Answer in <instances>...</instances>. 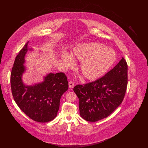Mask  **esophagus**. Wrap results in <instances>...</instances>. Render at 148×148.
<instances>
[{
    "label": "esophagus",
    "instance_id": "34e87169",
    "mask_svg": "<svg viewBox=\"0 0 148 148\" xmlns=\"http://www.w3.org/2000/svg\"><path fill=\"white\" fill-rule=\"evenodd\" d=\"M74 82H72V81H70L69 82V87L71 88V89H72L73 88H74Z\"/></svg>",
    "mask_w": 148,
    "mask_h": 148
}]
</instances>
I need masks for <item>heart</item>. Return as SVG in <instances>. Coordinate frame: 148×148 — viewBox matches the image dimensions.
Segmentation results:
<instances>
[{"mask_svg": "<svg viewBox=\"0 0 148 148\" xmlns=\"http://www.w3.org/2000/svg\"><path fill=\"white\" fill-rule=\"evenodd\" d=\"M72 58L81 62L79 71L83 77L88 80L94 81L104 75L113 66L116 60V53L113 48L103 44L86 42L75 47L71 56L66 53L61 55L66 67L73 65Z\"/></svg>", "mask_w": 148, "mask_h": 148, "instance_id": "heart-1", "label": "heart"}]
</instances>
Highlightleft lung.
Returning <instances> with one entry per match:
<instances>
[{
    "instance_id": "left-lung-1",
    "label": "left lung",
    "mask_w": 148,
    "mask_h": 148,
    "mask_svg": "<svg viewBox=\"0 0 148 148\" xmlns=\"http://www.w3.org/2000/svg\"><path fill=\"white\" fill-rule=\"evenodd\" d=\"M127 84V65L124 58L103 77L76 85L73 90L79 100L80 115L95 122L108 117L121 104Z\"/></svg>"
}]
</instances>
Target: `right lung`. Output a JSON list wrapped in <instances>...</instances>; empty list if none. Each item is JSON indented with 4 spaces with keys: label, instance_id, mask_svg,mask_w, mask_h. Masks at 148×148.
<instances>
[{
    "label": "right lung",
    "instance_id": "add662e5",
    "mask_svg": "<svg viewBox=\"0 0 148 148\" xmlns=\"http://www.w3.org/2000/svg\"><path fill=\"white\" fill-rule=\"evenodd\" d=\"M27 42L16 56L10 75L13 97L16 104L30 119L40 123L54 119L59 109L61 97L68 89L63 73H50L44 80L33 85L24 84L22 76L26 71L25 56L29 48Z\"/></svg>",
    "mask_w": 148,
    "mask_h": 148
}]
</instances>
